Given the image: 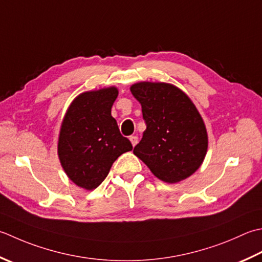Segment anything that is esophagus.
I'll use <instances>...</instances> for the list:
<instances>
[{"mask_svg":"<svg viewBox=\"0 0 262 262\" xmlns=\"http://www.w3.org/2000/svg\"><path fill=\"white\" fill-rule=\"evenodd\" d=\"M129 141L132 143V145L135 146L137 144V142H138V138H137V136H130L129 137Z\"/></svg>","mask_w":262,"mask_h":262,"instance_id":"34e87169","label":"esophagus"}]
</instances>
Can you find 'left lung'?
Instances as JSON below:
<instances>
[{"label": "left lung", "instance_id": "1", "mask_svg": "<svg viewBox=\"0 0 262 262\" xmlns=\"http://www.w3.org/2000/svg\"><path fill=\"white\" fill-rule=\"evenodd\" d=\"M130 92L142 105L146 129L134 155L160 181L176 184L201 167L208 133L195 104L169 83L140 81Z\"/></svg>", "mask_w": 262, "mask_h": 262}]
</instances>
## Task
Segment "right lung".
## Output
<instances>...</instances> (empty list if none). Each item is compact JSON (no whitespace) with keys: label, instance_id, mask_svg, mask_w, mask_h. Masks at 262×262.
<instances>
[{"label":"right lung","instance_id":"1","mask_svg":"<svg viewBox=\"0 0 262 262\" xmlns=\"http://www.w3.org/2000/svg\"><path fill=\"white\" fill-rule=\"evenodd\" d=\"M118 96L116 86L87 91L76 96L67 109L58 138V156L66 175L87 191L104 181L122 153L132 151L128 138L111 116Z\"/></svg>","mask_w":262,"mask_h":262}]
</instances>
